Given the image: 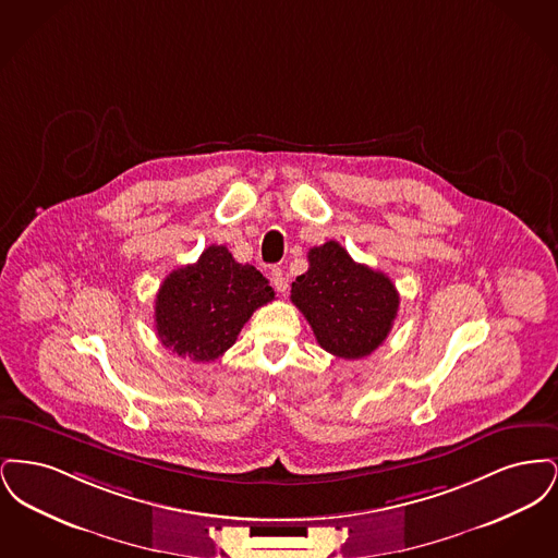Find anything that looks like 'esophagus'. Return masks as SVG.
Segmentation results:
<instances>
[{
	"instance_id": "esophagus-1",
	"label": "esophagus",
	"mask_w": 558,
	"mask_h": 558,
	"mask_svg": "<svg viewBox=\"0 0 558 558\" xmlns=\"http://www.w3.org/2000/svg\"><path fill=\"white\" fill-rule=\"evenodd\" d=\"M271 284L278 292H287L289 289V280H287L282 267H271Z\"/></svg>"
}]
</instances>
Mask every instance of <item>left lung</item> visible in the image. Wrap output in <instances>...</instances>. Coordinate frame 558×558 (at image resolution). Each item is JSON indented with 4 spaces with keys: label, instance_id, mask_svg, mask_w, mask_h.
I'll use <instances>...</instances> for the list:
<instances>
[{
    "label": "left lung",
    "instance_id": "obj_1",
    "mask_svg": "<svg viewBox=\"0 0 558 558\" xmlns=\"http://www.w3.org/2000/svg\"><path fill=\"white\" fill-rule=\"evenodd\" d=\"M310 269L292 282L291 301L310 322L322 349L360 360L387 339L398 316L393 282L328 240L307 253Z\"/></svg>",
    "mask_w": 558,
    "mask_h": 558
}]
</instances>
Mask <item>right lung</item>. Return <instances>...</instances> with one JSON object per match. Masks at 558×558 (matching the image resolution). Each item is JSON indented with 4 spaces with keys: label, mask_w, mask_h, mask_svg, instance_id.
Wrapping results in <instances>:
<instances>
[{
    "label": "right lung",
    "mask_w": 558,
    "mask_h": 558,
    "mask_svg": "<svg viewBox=\"0 0 558 558\" xmlns=\"http://www.w3.org/2000/svg\"><path fill=\"white\" fill-rule=\"evenodd\" d=\"M274 301L264 274L211 244L196 264L178 267L160 284L155 324L160 343L194 362H213L236 343L242 326Z\"/></svg>",
    "instance_id": "right-lung-1"
}]
</instances>
